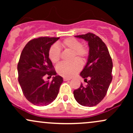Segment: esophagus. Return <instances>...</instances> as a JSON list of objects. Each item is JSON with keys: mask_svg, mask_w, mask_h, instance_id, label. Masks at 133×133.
Wrapping results in <instances>:
<instances>
[{"mask_svg": "<svg viewBox=\"0 0 133 133\" xmlns=\"http://www.w3.org/2000/svg\"><path fill=\"white\" fill-rule=\"evenodd\" d=\"M63 80L64 81H68L71 80V78H66V77H64Z\"/></svg>", "mask_w": 133, "mask_h": 133, "instance_id": "34e87169", "label": "esophagus"}]
</instances>
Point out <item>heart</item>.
I'll return each mask as SVG.
<instances>
[{"label":"heart","instance_id":"1","mask_svg":"<svg viewBox=\"0 0 133 133\" xmlns=\"http://www.w3.org/2000/svg\"><path fill=\"white\" fill-rule=\"evenodd\" d=\"M61 45L65 49L72 51L71 59L73 60L69 63H61L57 67V72L59 75L64 77H71L76 75L80 71L82 65L81 62L86 61L88 54L89 49L82 45L81 42L78 39L73 37L67 38L61 42ZM50 59L54 64H57L60 61L61 51L57 45H53L50 47L49 51ZM77 58V59H75ZM79 60V61L78 60Z\"/></svg>","mask_w":133,"mask_h":133}]
</instances>
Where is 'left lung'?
Here are the masks:
<instances>
[{"label":"left lung","instance_id":"1","mask_svg":"<svg viewBox=\"0 0 133 133\" xmlns=\"http://www.w3.org/2000/svg\"><path fill=\"white\" fill-rule=\"evenodd\" d=\"M75 37L87 41L89 50L88 62L80 74L88 84H81L73 94L79 104L92 107L103 99L112 81V59L106 44L96 35L88 33Z\"/></svg>","mask_w":133,"mask_h":133}]
</instances>
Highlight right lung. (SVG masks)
Segmentation results:
<instances>
[{
    "label": "right lung",
    "instance_id": "obj_1",
    "mask_svg": "<svg viewBox=\"0 0 133 133\" xmlns=\"http://www.w3.org/2000/svg\"><path fill=\"white\" fill-rule=\"evenodd\" d=\"M59 39H34L25 45L20 56L18 81L25 98L36 106H47L56 99L63 82L61 76L57 75L49 57L50 47ZM45 75H53L52 81L45 82Z\"/></svg>",
    "mask_w": 133,
    "mask_h": 133
}]
</instances>
